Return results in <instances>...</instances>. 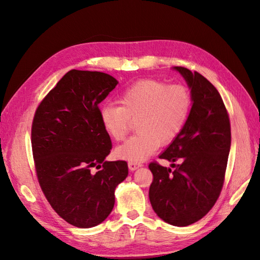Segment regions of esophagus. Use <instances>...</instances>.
<instances>
[{"instance_id": "34e87169", "label": "esophagus", "mask_w": 260, "mask_h": 260, "mask_svg": "<svg viewBox=\"0 0 260 260\" xmlns=\"http://www.w3.org/2000/svg\"><path fill=\"white\" fill-rule=\"evenodd\" d=\"M141 167L140 163H135V162H128V169L131 171H135L136 169H139Z\"/></svg>"}]
</instances>
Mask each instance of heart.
<instances>
[{
	"label": "heart",
	"mask_w": 260,
	"mask_h": 260,
	"mask_svg": "<svg viewBox=\"0 0 260 260\" xmlns=\"http://www.w3.org/2000/svg\"><path fill=\"white\" fill-rule=\"evenodd\" d=\"M119 105H106L99 117L114 141H123L136 121V135L116 148V156L142 162L178 137L189 118L192 95L184 85L142 79L120 93Z\"/></svg>",
	"instance_id": "heart-1"
}]
</instances>
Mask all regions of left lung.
<instances>
[{
	"label": "left lung",
	"mask_w": 260,
	"mask_h": 260,
	"mask_svg": "<svg viewBox=\"0 0 260 260\" xmlns=\"http://www.w3.org/2000/svg\"><path fill=\"white\" fill-rule=\"evenodd\" d=\"M191 88L192 108L183 131L159 158L174 170L153 161L150 201L165 222L185 227L202 219L221 193L231 145L228 110L211 82L194 71L175 67Z\"/></svg>",
	"instance_id": "8db88e82"
}]
</instances>
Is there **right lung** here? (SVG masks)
Here are the masks:
<instances>
[{"label": "right lung", "instance_id": "1", "mask_svg": "<svg viewBox=\"0 0 260 260\" xmlns=\"http://www.w3.org/2000/svg\"><path fill=\"white\" fill-rule=\"evenodd\" d=\"M116 85L107 74L73 69L42 99L33 117L39 184L59 217L78 228L95 227L108 217L116 186L128 174L126 161H105L112 141L98 105Z\"/></svg>", "mask_w": 260, "mask_h": 260}]
</instances>
